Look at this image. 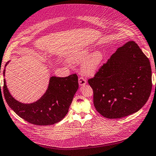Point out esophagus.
I'll list each match as a JSON object with an SVG mask.
<instances>
[{
    "label": "esophagus",
    "instance_id": "34e87169",
    "mask_svg": "<svg viewBox=\"0 0 156 156\" xmlns=\"http://www.w3.org/2000/svg\"><path fill=\"white\" fill-rule=\"evenodd\" d=\"M78 83H79V85L80 86H84L86 84V80L83 77H80L78 79Z\"/></svg>",
    "mask_w": 156,
    "mask_h": 156
}]
</instances>
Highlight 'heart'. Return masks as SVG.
Segmentation results:
<instances>
[{
  "mask_svg": "<svg viewBox=\"0 0 156 156\" xmlns=\"http://www.w3.org/2000/svg\"><path fill=\"white\" fill-rule=\"evenodd\" d=\"M91 52V49L86 48L80 51L76 52L69 57V60L72 62H80L83 60H86L83 62L81 65V72L86 76H93L98 70L104 58V56L102 52L100 50Z\"/></svg>",
  "mask_w": 156,
  "mask_h": 156,
  "instance_id": "b5f03b06",
  "label": "heart"
}]
</instances>
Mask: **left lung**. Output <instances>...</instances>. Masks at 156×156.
<instances>
[{"label":"left lung","instance_id":"obj_1","mask_svg":"<svg viewBox=\"0 0 156 156\" xmlns=\"http://www.w3.org/2000/svg\"><path fill=\"white\" fill-rule=\"evenodd\" d=\"M88 84L101 115L110 119L127 116L140 110L150 96V60L135 42L129 41L117 49Z\"/></svg>","mask_w":156,"mask_h":156}]
</instances>
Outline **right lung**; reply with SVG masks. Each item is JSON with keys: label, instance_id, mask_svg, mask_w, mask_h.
<instances>
[{"label": "right lung", "instance_id": "add662e5", "mask_svg": "<svg viewBox=\"0 0 156 156\" xmlns=\"http://www.w3.org/2000/svg\"><path fill=\"white\" fill-rule=\"evenodd\" d=\"M3 76H5V68ZM78 89V80L75 74L64 78L50 77L45 93L32 103H22L13 98L7 88L5 78L3 92L9 107L21 118L34 125L48 126L60 122L65 117Z\"/></svg>", "mask_w": 156, "mask_h": 156}]
</instances>
